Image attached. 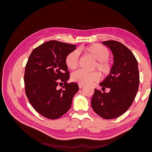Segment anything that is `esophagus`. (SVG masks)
I'll return each mask as SVG.
<instances>
[{"instance_id":"esophagus-1","label":"esophagus","mask_w":152,"mask_h":152,"mask_svg":"<svg viewBox=\"0 0 152 152\" xmlns=\"http://www.w3.org/2000/svg\"><path fill=\"white\" fill-rule=\"evenodd\" d=\"M84 86L83 85V84H79V88L80 89H81V88H82V87H83Z\"/></svg>"}]
</instances>
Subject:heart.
Returning a JSON list of instances; mask_svg holds the SVG:
<instances>
[{
  "label": "heart",
  "mask_w": 152,
  "mask_h": 152,
  "mask_svg": "<svg viewBox=\"0 0 152 152\" xmlns=\"http://www.w3.org/2000/svg\"><path fill=\"white\" fill-rule=\"evenodd\" d=\"M80 51L85 53L95 59L96 61L93 69L98 70L102 77H107L111 73L113 63L108 58L110 52L107 48L100 44H93L80 48ZM79 54L77 50H73L66 57V65L71 70H75L79 66ZM99 78L100 75L98 72H86L82 70L73 72L71 75L73 81L80 84H91L99 80Z\"/></svg>",
  "instance_id": "obj_1"
}]
</instances>
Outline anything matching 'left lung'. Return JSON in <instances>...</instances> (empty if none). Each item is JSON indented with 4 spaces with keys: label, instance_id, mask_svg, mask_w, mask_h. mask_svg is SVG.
<instances>
[{
    "label": "left lung",
    "instance_id": "left-lung-1",
    "mask_svg": "<svg viewBox=\"0 0 152 152\" xmlns=\"http://www.w3.org/2000/svg\"><path fill=\"white\" fill-rule=\"evenodd\" d=\"M111 49L113 54L112 70L101 82L102 90L110 89L108 93L94 89L91 106L98 115L112 119L122 115L131 106L140 84L137 61L126 45L115 40L102 42Z\"/></svg>",
    "mask_w": 152,
    "mask_h": 152
}]
</instances>
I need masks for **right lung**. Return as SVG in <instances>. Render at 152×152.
<instances>
[{
	"mask_svg": "<svg viewBox=\"0 0 152 152\" xmlns=\"http://www.w3.org/2000/svg\"><path fill=\"white\" fill-rule=\"evenodd\" d=\"M75 49V45L50 40L30 55L24 75L25 93L33 108L45 118L53 120L66 113L79 89L75 82H67L70 72L65 59ZM62 83L63 88L59 90Z\"/></svg>",
	"mask_w": 152,
	"mask_h": 152,
	"instance_id": "obj_1",
	"label": "right lung"
}]
</instances>
